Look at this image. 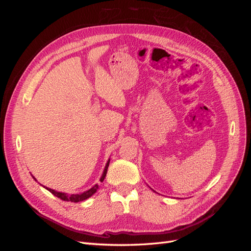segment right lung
<instances>
[{
    "mask_svg": "<svg viewBox=\"0 0 251 251\" xmlns=\"http://www.w3.org/2000/svg\"><path fill=\"white\" fill-rule=\"evenodd\" d=\"M109 163H110V160H108V162H107V164H105V168H104V170H103V173H102V175H101V178H100V182H102L103 180H104V178H105V175H107V172H108V168H109ZM33 177V176H32ZM33 179L36 181V179L33 177ZM44 186V185H43ZM45 188L46 189H48V191L51 193V194H53L54 195L55 197H57V198H59V199H62V200H64V201H71V202H80V201H83V200H86V199H88V198H90L91 196H92L93 194H95L96 193V191L98 189V184H95L93 187H91L90 189H88V191H86V192H83V193H81V194H73V195H68V194H66V193H60V192H56V191H54V189H51V188H49V187H46V186H44Z\"/></svg>",
    "mask_w": 251,
    "mask_h": 251,
    "instance_id": "add662e5",
    "label": "right lung"
}]
</instances>
